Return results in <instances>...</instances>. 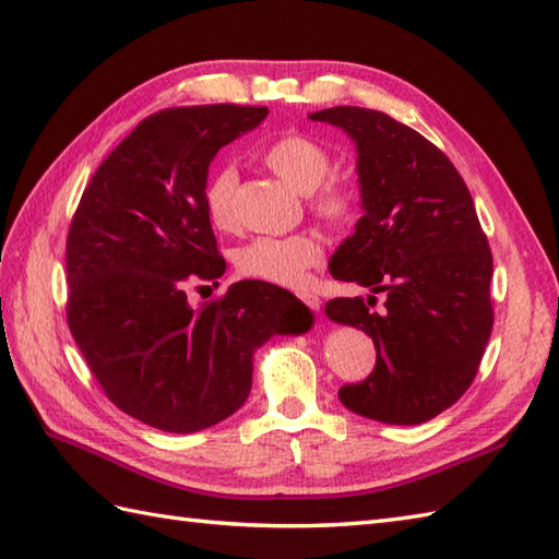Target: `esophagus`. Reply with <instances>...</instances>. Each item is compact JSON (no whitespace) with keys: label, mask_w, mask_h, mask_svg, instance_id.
Segmentation results:
<instances>
[{"label":"esophagus","mask_w":559,"mask_h":559,"mask_svg":"<svg viewBox=\"0 0 559 559\" xmlns=\"http://www.w3.org/2000/svg\"><path fill=\"white\" fill-rule=\"evenodd\" d=\"M298 298L307 305V307H310V310H319V305H322V300H319L317 298V295H312V293H298Z\"/></svg>","instance_id":"34e87169"}]
</instances>
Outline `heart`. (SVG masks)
<instances>
[{"label":"heart","mask_w":559,"mask_h":559,"mask_svg":"<svg viewBox=\"0 0 559 559\" xmlns=\"http://www.w3.org/2000/svg\"><path fill=\"white\" fill-rule=\"evenodd\" d=\"M269 170L276 173L293 189L310 194V209L331 228H346L360 211V194L343 180H326L334 158L331 151L307 134H286L261 153ZM235 189L237 173L218 168L204 185V211L213 228L230 230L235 225ZM324 249L314 235L298 233L288 237H254L237 249L235 266L242 276L276 283V286L300 288L307 271L322 264Z\"/></svg>","instance_id":"heart-1"}]
</instances>
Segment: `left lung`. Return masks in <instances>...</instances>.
Here are the masks:
<instances>
[{"label": "left lung", "mask_w": 559, "mask_h": 559, "mask_svg": "<svg viewBox=\"0 0 559 559\" xmlns=\"http://www.w3.org/2000/svg\"><path fill=\"white\" fill-rule=\"evenodd\" d=\"M310 120L355 141L365 211L329 271L370 295L329 300L326 317L362 329L377 362L365 382L341 386L338 399L379 423H425L463 396L488 346V237L454 163L415 129L353 105ZM377 292L388 298L382 311L373 310Z\"/></svg>", "instance_id": "8db88e82"}]
</instances>
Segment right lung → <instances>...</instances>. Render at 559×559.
<instances>
[{
	"label": "right lung",
	"instance_id": "right-lung-1",
	"mask_svg": "<svg viewBox=\"0 0 559 559\" xmlns=\"http://www.w3.org/2000/svg\"><path fill=\"white\" fill-rule=\"evenodd\" d=\"M269 108L194 105L141 120L100 163L67 235V322L105 396L163 432H199L242 406L254 350L305 334L312 312L264 281L192 307L187 281L225 271L204 211L209 165Z\"/></svg>",
	"mask_w": 559,
	"mask_h": 559
}]
</instances>
